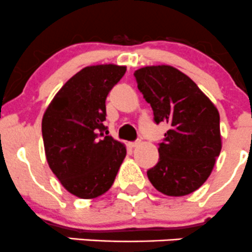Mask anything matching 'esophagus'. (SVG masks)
Masks as SVG:
<instances>
[{
    "label": "esophagus",
    "mask_w": 252,
    "mask_h": 252,
    "mask_svg": "<svg viewBox=\"0 0 252 252\" xmlns=\"http://www.w3.org/2000/svg\"><path fill=\"white\" fill-rule=\"evenodd\" d=\"M140 139H138V140H135V141H131V142H129V145H130V147H136L138 146L139 144H140Z\"/></svg>",
    "instance_id": "obj_1"
}]
</instances>
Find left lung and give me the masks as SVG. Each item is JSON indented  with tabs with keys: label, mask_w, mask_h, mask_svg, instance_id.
<instances>
[{
	"label": "left lung",
	"mask_w": 252,
	"mask_h": 252,
	"mask_svg": "<svg viewBox=\"0 0 252 252\" xmlns=\"http://www.w3.org/2000/svg\"><path fill=\"white\" fill-rule=\"evenodd\" d=\"M134 77L155 123L169 126L158 144V162L147 171L149 180L168 196L195 191L210 177L222 149L217 108L191 79L171 65L144 67Z\"/></svg>",
	"instance_id": "8db88e82"
}]
</instances>
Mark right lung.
<instances>
[{
  "label": "right lung",
  "instance_id": "right-lung-1",
  "mask_svg": "<svg viewBox=\"0 0 252 252\" xmlns=\"http://www.w3.org/2000/svg\"><path fill=\"white\" fill-rule=\"evenodd\" d=\"M126 70L114 64L84 68L62 86L42 118L48 166L81 199L105 194L126 155V146L107 135L103 124L106 98Z\"/></svg>",
  "mask_w": 252,
  "mask_h": 252
}]
</instances>
